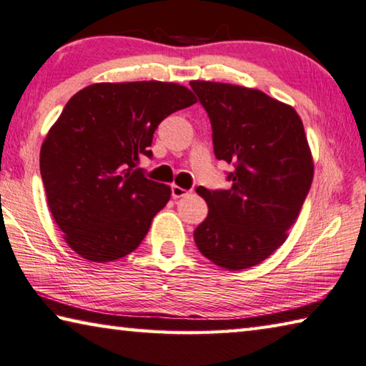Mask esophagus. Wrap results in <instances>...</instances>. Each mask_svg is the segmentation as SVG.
I'll use <instances>...</instances> for the list:
<instances>
[{
	"mask_svg": "<svg viewBox=\"0 0 366 366\" xmlns=\"http://www.w3.org/2000/svg\"><path fill=\"white\" fill-rule=\"evenodd\" d=\"M187 194H189V190L179 187V185H172V187H171V197L172 198H181V197L187 195Z\"/></svg>",
	"mask_w": 366,
	"mask_h": 366,
	"instance_id": "34e87169",
	"label": "esophagus"
}]
</instances>
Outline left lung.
<instances>
[{"mask_svg":"<svg viewBox=\"0 0 366 366\" xmlns=\"http://www.w3.org/2000/svg\"><path fill=\"white\" fill-rule=\"evenodd\" d=\"M190 86L212 122L214 157L234 166L231 189L197 187L208 216L195 244L222 268H250L282 245L312 187L303 124L294 108L259 90L200 80Z\"/></svg>","mask_w":366,"mask_h":366,"instance_id":"obj_1","label":"left lung"}]
</instances>
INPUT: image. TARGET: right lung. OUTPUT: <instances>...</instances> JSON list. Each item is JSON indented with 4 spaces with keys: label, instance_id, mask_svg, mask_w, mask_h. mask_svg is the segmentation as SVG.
Listing matches in <instances>:
<instances>
[{
    "label": "right lung",
    "instance_id": "1",
    "mask_svg": "<svg viewBox=\"0 0 366 366\" xmlns=\"http://www.w3.org/2000/svg\"><path fill=\"white\" fill-rule=\"evenodd\" d=\"M197 100L168 82L94 84L77 92L49 129L40 174L49 212L71 249L90 262L134 252L171 197L139 168L159 122Z\"/></svg>",
    "mask_w": 366,
    "mask_h": 366
}]
</instances>
